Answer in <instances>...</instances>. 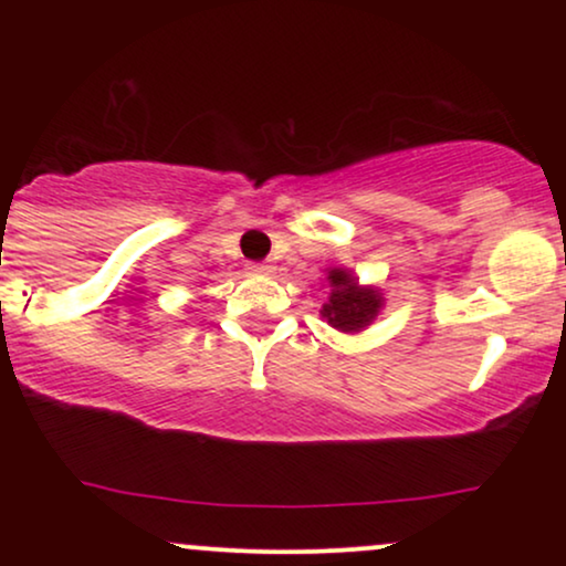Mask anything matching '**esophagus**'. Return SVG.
Segmentation results:
<instances>
[{
  "label": "esophagus",
  "instance_id": "34e87169",
  "mask_svg": "<svg viewBox=\"0 0 566 566\" xmlns=\"http://www.w3.org/2000/svg\"><path fill=\"white\" fill-rule=\"evenodd\" d=\"M250 269L255 271V274H271V271H274V265H269V263H252Z\"/></svg>",
  "mask_w": 566,
  "mask_h": 566
}]
</instances>
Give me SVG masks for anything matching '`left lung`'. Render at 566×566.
Segmentation results:
<instances>
[{
    "instance_id": "left-lung-1",
    "label": "left lung",
    "mask_w": 566,
    "mask_h": 566,
    "mask_svg": "<svg viewBox=\"0 0 566 566\" xmlns=\"http://www.w3.org/2000/svg\"><path fill=\"white\" fill-rule=\"evenodd\" d=\"M329 287H333V295H329V303L322 308V316H327V322L335 329L356 333V329H361L375 319L380 308L378 290H361L356 279L340 269L329 274Z\"/></svg>"
}]
</instances>
